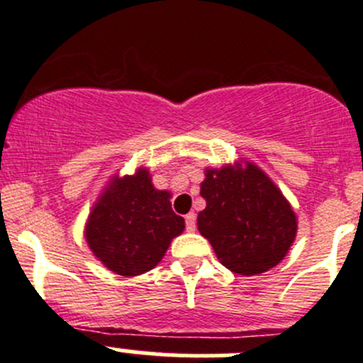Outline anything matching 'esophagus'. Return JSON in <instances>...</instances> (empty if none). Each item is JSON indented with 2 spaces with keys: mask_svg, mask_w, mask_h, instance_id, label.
Here are the masks:
<instances>
[{
  "mask_svg": "<svg viewBox=\"0 0 363 363\" xmlns=\"http://www.w3.org/2000/svg\"><path fill=\"white\" fill-rule=\"evenodd\" d=\"M196 216H195V212H189V214H186V230H188V232H195V228H196Z\"/></svg>",
  "mask_w": 363,
  "mask_h": 363,
  "instance_id": "34e87169",
  "label": "esophagus"
}]
</instances>
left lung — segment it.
<instances>
[{
    "label": "left lung",
    "instance_id": "8db88e82",
    "mask_svg": "<svg viewBox=\"0 0 363 363\" xmlns=\"http://www.w3.org/2000/svg\"><path fill=\"white\" fill-rule=\"evenodd\" d=\"M200 195L207 207L199 212L196 225L232 272H267L290 251L296 235L294 208L255 163L207 168Z\"/></svg>",
    "mask_w": 363,
    "mask_h": 363
}]
</instances>
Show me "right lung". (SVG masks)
<instances>
[{"mask_svg": "<svg viewBox=\"0 0 363 363\" xmlns=\"http://www.w3.org/2000/svg\"><path fill=\"white\" fill-rule=\"evenodd\" d=\"M184 219L172 211L170 193L152 186L147 168L112 179L86 223L89 250L112 272L131 277L161 262Z\"/></svg>", "mask_w": 363, "mask_h": 363, "instance_id": "1", "label": "right lung"}]
</instances>
